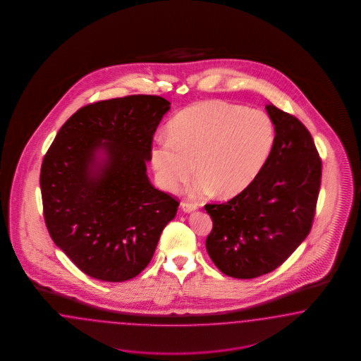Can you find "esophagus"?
Segmentation results:
<instances>
[{
  "label": "esophagus",
  "mask_w": 361,
  "mask_h": 361,
  "mask_svg": "<svg viewBox=\"0 0 361 361\" xmlns=\"http://www.w3.org/2000/svg\"><path fill=\"white\" fill-rule=\"evenodd\" d=\"M181 209L185 212V213H192V212H195L197 210L196 205H193V204H189V202H181Z\"/></svg>",
  "instance_id": "esophagus-1"
}]
</instances>
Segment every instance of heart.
Returning <instances> with one entry per match:
<instances>
[{"instance_id": "heart-1", "label": "heart", "mask_w": 361, "mask_h": 361, "mask_svg": "<svg viewBox=\"0 0 361 361\" xmlns=\"http://www.w3.org/2000/svg\"><path fill=\"white\" fill-rule=\"evenodd\" d=\"M151 149L159 185L176 192L195 172L190 196H237L262 173L275 145L267 114L226 102H201L183 109Z\"/></svg>"}]
</instances>
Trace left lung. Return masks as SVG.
Wrapping results in <instances>:
<instances>
[{"instance_id": "8db88e82", "label": "left lung", "mask_w": 361, "mask_h": 361, "mask_svg": "<svg viewBox=\"0 0 361 361\" xmlns=\"http://www.w3.org/2000/svg\"><path fill=\"white\" fill-rule=\"evenodd\" d=\"M266 111L275 145L262 173L228 202L205 205L213 221L209 257L237 279L273 271L306 240L322 181V160L303 123L273 103Z\"/></svg>"}]
</instances>
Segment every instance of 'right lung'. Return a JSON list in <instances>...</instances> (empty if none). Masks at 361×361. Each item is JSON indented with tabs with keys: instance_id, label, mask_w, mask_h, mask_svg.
Listing matches in <instances>:
<instances>
[{
	"instance_id": "obj_1",
	"label": "right lung",
	"mask_w": 361,
	"mask_h": 361,
	"mask_svg": "<svg viewBox=\"0 0 361 361\" xmlns=\"http://www.w3.org/2000/svg\"><path fill=\"white\" fill-rule=\"evenodd\" d=\"M171 109L166 99L131 95L78 109L44 154V222L79 270L124 282L152 259L178 202L147 176L153 135Z\"/></svg>"
}]
</instances>
